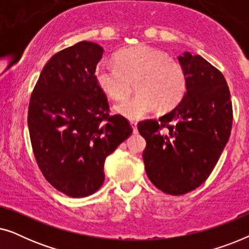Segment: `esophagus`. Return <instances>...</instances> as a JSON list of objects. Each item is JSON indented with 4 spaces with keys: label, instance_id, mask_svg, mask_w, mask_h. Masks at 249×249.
Instances as JSON below:
<instances>
[{
    "label": "esophagus",
    "instance_id": "1",
    "mask_svg": "<svg viewBox=\"0 0 249 249\" xmlns=\"http://www.w3.org/2000/svg\"><path fill=\"white\" fill-rule=\"evenodd\" d=\"M130 125H131V128H132V130H134V132L135 134H137V124H136L135 121H130Z\"/></svg>",
    "mask_w": 249,
    "mask_h": 249
}]
</instances>
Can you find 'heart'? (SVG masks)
<instances>
[{"label":"heart","mask_w":249,"mask_h":249,"mask_svg":"<svg viewBox=\"0 0 249 249\" xmlns=\"http://www.w3.org/2000/svg\"><path fill=\"white\" fill-rule=\"evenodd\" d=\"M114 62L98 63L95 79L114 101L127 97L136 80L137 94L115 107V111L129 120L154 113L160 105L171 108L185 94L187 80L182 67L161 50L145 44L128 47L115 54Z\"/></svg>","instance_id":"heart-1"}]
</instances>
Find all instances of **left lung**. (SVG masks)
I'll return each instance as SVG.
<instances>
[{"label":"left lung","instance_id":"1","mask_svg":"<svg viewBox=\"0 0 249 249\" xmlns=\"http://www.w3.org/2000/svg\"><path fill=\"white\" fill-rule=\"evenodd\" d=\"M186 93L159 120L138 124L145 138L142 160L148 179L170 195H183L209 178L232 127V103L223 74L200 55L178 57Z\"/></svg>","mask_w":249,"mask_h":249}]
</instances>
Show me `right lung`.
<instances>
[{"label":"right lung","instance_id":"1","mask_svg":"<svg viewBox=\"0 0 249 249\" xmlns=\"http://www.w3.org/2000/svg\"><path fill=\"white\" fill-rule=\"evenodd\" d=\"M103 47L79 42L51 57L34 88L28 129L45 179L70 197L89 196L104 182L107 155L131 135L124 117L108 114L95 79Z\"/></svg>","mask_w":249,"mask_h":249}]
</instances>
